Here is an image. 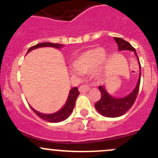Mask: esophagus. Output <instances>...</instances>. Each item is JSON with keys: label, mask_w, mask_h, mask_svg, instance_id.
<instances>
[{"label": "esophagus", "mask_w": 158, "mask_h": 158, "mask_svg": "<svg viewBox=\"0 0 158 158\" xmlns=\"http://www.w3.org/2000/svg\"><path fill=\"white\" fill-rule=\"evenodd\" d=\"M79 90L81 93H83V92H88V91L90 90V87L88 86V85H82L79 87Z\"/></svg>", "instance_id": "1"}]
</instances>
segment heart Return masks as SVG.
Segmentation results:
<instances>
[{"label": "heart", "instance_id": "1", "mask_svg": "<svg viewBox=\"0 0 158 158\" xmlns=\"http://www.w3.org/2000/svg\"><path fill=\"white\" fill-rule=\"evenodd\" d=\"M105 54V49L101 47H97L79 54L73 60V68L71 69V73L78 75L79 73L85 74L93 71L102 63ZM95 76L99 78V74L96 73Z\"/></svg>", "mask_w": 158, "mask_h": 158}]
</instances>
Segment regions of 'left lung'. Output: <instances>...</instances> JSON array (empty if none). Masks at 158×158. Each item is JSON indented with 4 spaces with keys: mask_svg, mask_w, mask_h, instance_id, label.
Returning <instances> with one entry per match:
<instances>
[{
    "mask_svg": "<svg viewBox=\"0 0 158 158\" xmlns=\"http://www.w3.org/2000/svg\"><path fill=\"white\" fill-rule=\"evenodd\" d=\"M114 39L115 42L117 43L119 51L131 50L135 52V54L136 55L137 58L138 60V63H139L140 73L138 83H137L135 89H134L131 93H130L128 95L124 97V98H118L110 95L105 89L104 85L98 87V89H99L102 95L101 98L95 103V107L102 115L109 118H116L123 115L133 106L134 102H135V99L137 98V95H138V90H139L141 74V63L139 62V59H138V55H137L135 49L128 42H127L126 40H124L122 38L114 37Z\"/></svg>",
    "mask_w": 158,
    "mask_h": 158,
    "instance_id": "8db88e82",
    "label": "left lung"
}]
</instances>
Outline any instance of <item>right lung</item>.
<instances>
[{"label":"right lung","mask_w":158,"mask_h":158,"mask_svg":"<svg viewBox=\"0 0 158 158\" xmlns=\"http://www.w3.org/2000/svg\"><path fill=\"white\" fill-rule=\"evenodd\" d=\"M52 47L54 48H61L63 47V44H52V43H41V44H36V45L33 46L30 48L28 49L27 52H29L30 51L33 50V49L39 48V47ZM79 95V92L78 90L77 87H74L69 91V96H68L67 101H66L65 106L62 108L57 112L53 113V114H43V113L38 112L37 111H36L35 109H33V108L30 106L31 109L33 110L35 112V114H37L40 118L44 119V121H47L48 122H52V123H56V122H60L62 121H64L69 116V114H71L72 111H73V109H74L75 103H76V100L77 98L78 95Z\"/></svg>","instance_id":"add662e5"}]
</instances>
